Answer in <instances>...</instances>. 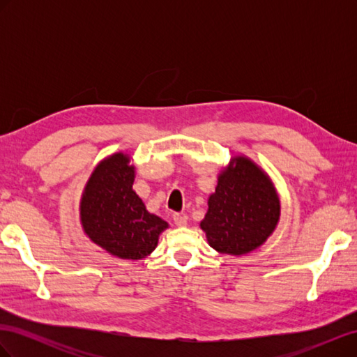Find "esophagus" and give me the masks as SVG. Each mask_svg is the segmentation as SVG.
<instances>
[{"instance_id":"34e87169","label":"esophagus","mask_w":357,"mask_h":357,"mask_svg":"<svg viewBox=\"0 0 357 357\" xmlns=\"http://www.w3.org/2000/svg\"><path fill=\"white\" fill-rule=\"evenodd\" d=\"M172 220H174V223L177 226H186V223H188V218H186L185 214H181V213H174V214H172Z\"/></svg>"}]
</instances>
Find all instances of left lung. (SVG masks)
<instances>
[{"mask_svg":"<svg viewBox=\"0 0 357 357\" xmlns=\"http://www.w3.org/2000/svg\"><path fill=\"white\" fill-rule=\"evenodd\" d=\"M280 219V199L265 172L236 156L219 176L201 222L208 244L225 255H245L262 245Z\"/></svg>","mask_w":357,"mask_h":357,"instance_id":"left-lung-1","label":"left lung"}]
</instances>
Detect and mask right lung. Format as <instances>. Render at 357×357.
Segmentation results:
<instances>
[{
  "label": "right lung",
  "mask_w": 357,
  "mask_h": 357,
  "mask_svg": "<svg viewBox=\"0 0 357 357\" xmlns=\"http://www.w3.org/2000/svg\"><path fill=\"white\" fill-rule=\"evenodd\" d=\"M129 156L114 153L95 168L80 202L84 234L113 256L138 261L158 245L168 223L146 210L132 190Z\"/></svg>",
  "instance_id": "1"
}]
</instances>
